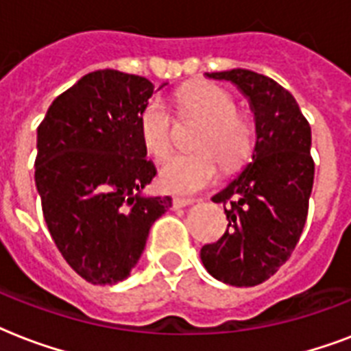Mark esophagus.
<instances>
[{
	"label": "esophagus",
	"mask_w": 351,
	"mask_h": 351,
	"mask_svg": "<svg viewBox=\"0 0 351 351\" xmlns=\"http://www.w3.org/2000/svg\"><path fill=\"white\" fill-rule=\"evenodd\" d=\"M195 202L193 198H173V208L175 209H180V208H186V206H191Z\"/></svg>",
	"instance_id": "esophagus-1"
}]
</instances>
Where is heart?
Wrapping results in <instances>:
<instances>
[{
  "mask_svg": "<svg viewBox=\"0 0 351 351\" xmlns=\"http://www.w3.org/2000/svg\"><path fill=\"white\" fill-rule=\"evenodd\" d=\"M182 118L204 121L193 147L198 153L180 154L160 171V186L173 195H193L211 186L219 173L244 164L255 145V127L237 109L233 96L208 82L184 87L176 95ZM138 134L145 153L164 162L173 153V117L162 98L154 96L138 117Z\"/></svg>",
  "mask_w": 351,
  "mask_h": 351,
  "instance_id": "1",
  "label": "heart"
}]
</instances>
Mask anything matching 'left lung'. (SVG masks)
<instances>
[{
  "instance_id": "1",
  "label": "left lung",
  "mask_w": 351,
  "mask_h": 351,
  "mask_svg": "<svg viewBox=\"0 0 351 351\" xmlns=\"http://www.w3.org/2000/svg\"><path fill=\"white\" fill-rule=\"evenodd\" d=\"M208 76L228 80L250 98L256 143L253 162L213 197L224 204L228 230L204 245L200 258L217 280L256 286L288 261L304 230L315 175L311 129L293 95L275 80L245 69Z\"/></svg>"
}]
</instances>
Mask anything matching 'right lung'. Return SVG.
Masks as SVG:
<instances>
[{
  "label": "right lung",
  "instance_id": "add662e5",
  "mask_svg": "<svg viewBox=\"0 0 351 351\" xmlns=\"http://www.w3.org/2000/svg\"><path fill=\"white\" fill-rule=\"evenodd\" d=\"M143 76L85 74L58 96L38 127L36 187L54 244L96 286L129 277L169 197L140 195L156 176L138 134L153 95Z\"/></svg>",
  "mask_w": 351,
  "mask_h": 351
}]
</instances>
